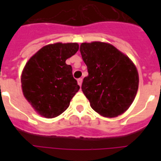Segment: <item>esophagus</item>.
<instances>
[{"label":"esophagus","instance_id":"1","mask_svg":"<svg viewBox=\"0 0 161 161\" xmlns=\"http://www.w3.org/2000/svg\"><path fill=\"white\" fill-rule=\"evenodd\" d=\"M82 81H83V79H82V78H79V79L77 80V83H78V85H80V86H81Z\"/></svg>","mask_w":161,"mask_h":161}]
</instances>
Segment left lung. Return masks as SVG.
I'll return each mask as SVG.
<instances>
[{"instance_id": "obj_1", "label": "left lung", "mask_w": 161, "mask_h": 161, "mask_svg": "<svg viewBox=\"0 0 161 161\" xmlns=\"http://www.w3.org/2000/svg\"><path fill=\"white\" fill-rule=\"evenodd\" d=\"M80 51L89 72L81 89L92 109L109 118L124 113L139 87L136 66L126 55L106 42H83Z\"/></svg>"}]
</instances>
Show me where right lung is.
Returning <instances> with one entry per match:
<instances>
[{"instance_id":"right-lung-1","label":"right lung","mask_w":161,"mask_h":161,"mask_svg":"<svg viewBox=\"0 0 161 161\" xmlns=\"http://www.w3.org/2000/svg\"><path fill=\"white\" fill-rule=\"evenodd\" d=\"M79 49L74 43L50 44L29 59L22 74V92L33 108L45 118L59 116L69 106L80 86L66 59Z\"/></svg>"}]
</instances>
